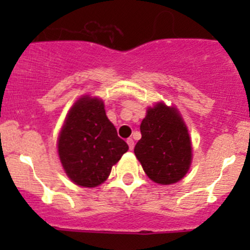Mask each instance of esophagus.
I'll list each match as a JSON object with an SVG mask.
<instances>
[{"mask_svg": "<svg viewBox=\"0 0 250 250\" xmlns=\"http://www.w3.org/2000/svg\"><path fill=\"white\" fill-rule=\"evenodd\" d=\"M127 144L128 146H129V150H133V148H134V140H133L132 138L127 139Z\"/></svg>", "mask_w": 250, "mask_h": 250, "instance_id": "obj_1", "label": "esophagus"}]
</instances>
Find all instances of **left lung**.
Segmentation results:
<instances>
[{
	"label": "left lung",
	"instance_id": "8db88e82",
	"mask_svg": "<svg viewBox=\"0 0 250 250\" xmlns=\"http://www.w3.org/2000/svg\"><path fill=\"white\" fill-rule=\"evenodd\" d=\"M134 153L146 175L161 185L178 183L192 161L190 135L175 107L158 103L146 111Z\"/></svg>",
	"mask_w": 250,
	"mask_h": 250
}]
</instances>
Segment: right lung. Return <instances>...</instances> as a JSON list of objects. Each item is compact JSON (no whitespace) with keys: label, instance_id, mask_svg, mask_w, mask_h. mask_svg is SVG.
<instances>
[{"label":"right lung","instance_id":"1","mask_svg":"<svg viewBox=\"0 0 250 250\" xmlns=\"http://www.w3.org/2000/svg\"><path fill=\"white\" fill-rule=\"evenodd\" d=\"M128 151L117 135L99 98H80L65 118L58 138V153L66 175L76 185L95 188Z\"/></svg>","mask_w":250,"mask_h":250}]
</instances>
